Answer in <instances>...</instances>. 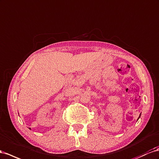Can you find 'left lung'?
Instances as JSON below:
<instances>
[{
	"instance_id": "1",
	"label": "left lung",
	"mask_w": 159,
	"mask_h": 159,
	"mask_svg": "<svg viewBox=\"0 0 159 159\" xmlns=\"http://www.w3.org/2000/svg\"><path fill=\"white\" fill-rule=\"evenodd\" d=\"M139 118H140V116H139ZM139 118H138V120H139Z\"/></svg>"
}]
</instances>
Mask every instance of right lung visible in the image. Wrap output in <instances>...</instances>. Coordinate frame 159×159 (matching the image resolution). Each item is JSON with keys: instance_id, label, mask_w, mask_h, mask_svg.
<instances>
[{"instance_id": "1", "label": "right lung", "mask_w": 159, "mask_h": 159, "mask_svg": "<svg viewBox=\"0 0 159 159\" xmlns=\"http://www.w3.org/2000/svg\"><path fill=\"white\" fill-rule=\"evenodd\" d=\"M29 129H31V128H29Z\"/></svg>"}]
</instances>
